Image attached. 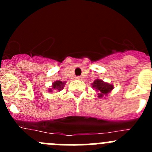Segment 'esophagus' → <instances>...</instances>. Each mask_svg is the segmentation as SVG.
Wrapping results in <instances>:
<instances>
[{
  "instance_id": "34e87169",
  "label": "esophagus",
  "mask_w": 152,
  "mask_h": 152,
  "mask_svg": "<svg viewBox=\"0 0 152 152\" xmlns=\"http://www.w3.org/2000/svg\"><path fill=\"white\" fill-rule=\"evenodd\" d=\"M77 80H81V79H82V77H80V76H77Z\"/></svg>"
}]
</instances>
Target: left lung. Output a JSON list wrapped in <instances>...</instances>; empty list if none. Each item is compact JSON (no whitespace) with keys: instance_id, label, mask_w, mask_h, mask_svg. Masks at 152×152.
<instances>
[{"instance_id":"obj_1","label":"left lung","mask_w":152,"mask_h":152,"mask_svg":"<svg viewBox=\"0 0 152 152\" xmlns=\"http://www.w3.org/2000/svg\"><path fill=\"white\" fill-rule=\"evenodd\" d=\"M92 87L96 89L98 94V97H103L104 96H107V94L110 92L113 89V86L112 84H110L108 83L103 82L102 80L100 79H96L92 84Z\"/></svg>"}]
</instances>
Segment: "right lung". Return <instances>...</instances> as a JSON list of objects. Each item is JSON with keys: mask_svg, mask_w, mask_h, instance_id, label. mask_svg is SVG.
<instances>
[{"mask_svg": "<svg viewBox=\"0 0 152 152\" xmlns=\"http://www.w3.org/2000/svg\"><path fill=\"white\" fill-rule=\"evenodd\" d=\"M64 84H65V83L61 82V81H60V80H56V81H55V82L52 84V88L49 89V92H52V90H58V91H61V90L63 88V87H64Z\"/></svg>", "mask_w": 152, "mask_h": 152, "instance_id": "1", "label": "right lung"}]
</instances>
